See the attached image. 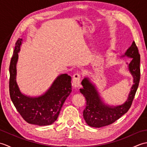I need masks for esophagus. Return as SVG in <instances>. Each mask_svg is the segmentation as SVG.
<instances>
[{
	"label": "esophagus",
	"mask_w": 147,
	"mask_h": 147,
	"mask_svg": "<svg viewBox=\"0 0 147 147\" xmlns=\"http://www.w3.org/2000/svg\"><path fill=\"white\" fill-rule=\"evenodd\" d=\"M81 74L80 73H75L73 76V86L74 87H79L80 85V82H81Z\"/></svg>",
	"instance_id": "34e87169"
}]
</instances>
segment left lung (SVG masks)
<instances>
[{"instance_id":"left-lung-1","label":"left lung","mask_w":147,"mask_h":147,"mask_svg":"<svg viewBox=\"0 0 147 147\" xmlns=\"http://www.w3.org/2000/svg\"><path fill=\"white\" fill-rule=\"evenodd\" d=\"M125 55L132 58L129 64V69L134 78V85L127 101L124 104L117 107H110L103 103L97 92L88 79L85 78L82 82L83 88L80 92L85 97L86 107L83 115L88 125L95 127H100L111 124L128 111L132 105L140 80V55L135 42L127 50Z\"/></svg>"}]
</instances>
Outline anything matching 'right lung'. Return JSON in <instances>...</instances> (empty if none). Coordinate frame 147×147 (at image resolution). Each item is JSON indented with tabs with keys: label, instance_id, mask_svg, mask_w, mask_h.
<instances>
[{
	"label": "right lung",
	"instance_id": "right-lung-1",
	"mask_svg": "<svg viewBox=\"0 0 147 147\" xmlns=\"http://www.w3.org/2000/svg\"><path fill=\"white\" fill-rule=\"evenodd\" d=\"M22 39L16 42L9 65V94L21 117L28 123L38 126L52 124L57 119L62 105L71 92V77L67 74L59 76L44 95L32 98L22 94L16 81V63Z\"/></svg>",
	"mask_w": 147,
	"mask_h": 147
}]
</instances>
